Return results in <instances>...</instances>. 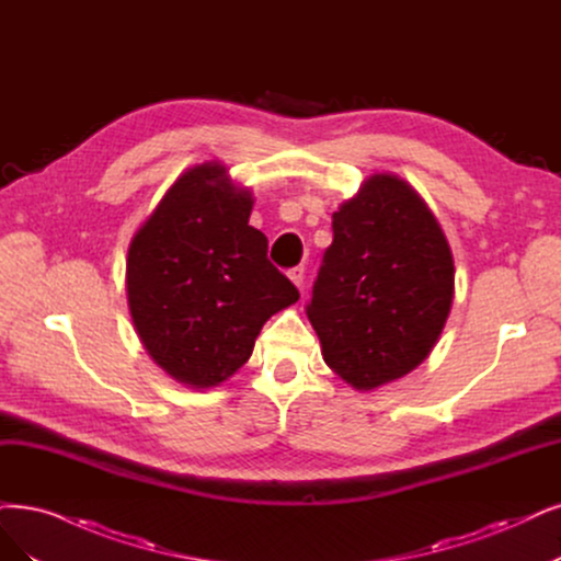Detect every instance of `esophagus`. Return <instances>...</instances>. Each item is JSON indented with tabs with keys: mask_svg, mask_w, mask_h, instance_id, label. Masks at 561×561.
Returning a JSON list of instances; mask_svg holds the SVG:
<instances>
[{
	"mask_svg": "<svg viewBox=\"0 0 561 561\" xmlns=\"http://www.w3.org/2000/svg\"><path fill=\"white\" fill-rule=\"evenodd\" d=\"M288 277H291V282H294L298 288H302V282H305V267H302V265L291 267V270H288Z\"/></svg>",
	"mask_w": 561,
	"mask_h": 561,
	"instance_id": "1",
	"label": "esophagus"
}]
</instances>
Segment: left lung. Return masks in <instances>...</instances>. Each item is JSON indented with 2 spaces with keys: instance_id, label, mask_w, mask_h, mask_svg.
Returning a JSON list of instances; mask_svg holds the SVG:
<instances>
[{
  "instance_id": "left-lung-1",
  "label": "left lung",
  "mask_w": 561,
  "mask_h": 561,
  "mask_svg": "<svg viewBox=\"0 0 561 561\" xmlns=\"http://www.w3.org/2000/svg\"><path fill=\"white\" fill-rule=\"evenodd\" d=\"M453 254L425 201L377 173L333 215L307 317L330 369L371 390L416 369L453 305Z\"/></svg>"
}]
</instances>
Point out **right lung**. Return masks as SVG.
Returning a JSON list of instances; mask_svg holds the SVG:
<instances>
[{
    "instance_id": "right-lung-1",
    "label": "right lung",
    "mask_w": 561,
    "mask_h": 561,
    "mask_svg": "<svg viewBox=\"0 0 561 561\" xmlns=\"http://www.w3.org/2000/svg\"><path fill=\"white\" fill-rule=\"evenodd\" d=\"M252 194L221 163L182 173L127 259V298L152 360L192 388L219 386L249 360L263 323L300 294L249 226Z\"/></svg>"
}]
</instances>
